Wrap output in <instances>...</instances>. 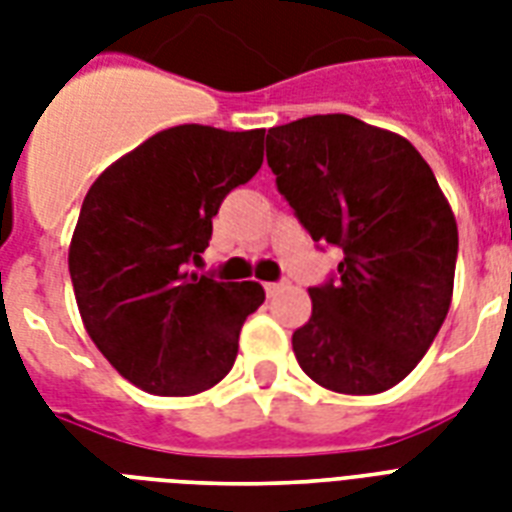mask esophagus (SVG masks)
<instances>
[{
  "mask_svg": "<svg viewBox=\"0 0 512 512\" xmlns=\"http://www.w3.org/2000/svg\"><path fill=\"white\" fill-rule=\"evenodd\" d=\"M281 289H287V281H268V284H265V292H268V295H279Z\"/></svg>",
  "mask_w": 512,
  "mask_h": 512,
  "instance_id": "1",
  "label": "esophagus"
}]
</instances>
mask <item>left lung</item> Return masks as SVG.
<instances>
[{"label": "left lung", "instance_id": "obj_1", "mask_svg": "<svg viewBox=\"0 0 512 512\" xmlns=\"http://www.w3.org/2000/svg\"><path fill=\"white\" fill-rule=\"evenodd\" d=\"M276 188L342 260L311 287L292 335L297 364L335 393H382L436 340L452 303L457 223L420 151L356 116H308L268 130Z\"/></svg>", "mask_w": 512, "mask_h": 512}]
</instances>
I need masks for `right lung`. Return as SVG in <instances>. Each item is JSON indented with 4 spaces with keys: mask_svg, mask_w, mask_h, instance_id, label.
I'll use <instances>...</instances> for the list:
<instances>
[{
    "mask_svg": "<svg viewBox=\"0 0 512 512\" xmlns=\"http://www.w3.org/2000/svg\"><path fill=\"white\" fill-rule=\"evenodd\" d=\"M265 130L180 124L148 138L92 183L68 249L92 342L132 385L193 396L231 372L257 281L188 273L223 199L263 164Z\"/></svg>",
    "mask_w": 512,
    "mask_h": 512,
    "instance_id": "right-lung-1",
    "label": "right lung"
}]
</instances>
